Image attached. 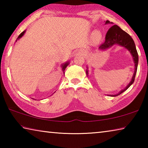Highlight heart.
Masks as SVG:
<instances>
[{"instance_id": "1", "label": "heart", "mask_w": 148, "mask_h": 148, "mask_svg": "<svg viewBox=\"0 0 148 148\" xmlns=\"http://www.w3.org/2000/svg\"><path fill=\"white\" fill-rule=\"evenodd\" d=\"M99 35H100V34H99V32L96 31V32H94V36H95V38H99Z\"/></svg>"}]
</instances>
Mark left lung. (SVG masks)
I'll use <instances>...</instances> for the list:
<instances>
[{
	"label": "left lung",
	"mask_w": 148,
	"mask_h": 148,
	"mask_svg": "<svg viewBox=\"0 0 148 148\" xmlns=\"http://www.w3.org/2000/svg\"><path fill=\"white\" fill-rule=\"evenodd\" d=\"M112 23L108 20H106L105 21V24H109ZM117 44L119 45L120 46H122L125 47L127 49L129 50V51L131 53V56L132 57V59L134 62V72L133 74V76L132 77V79L129 84L127 85V87H125L121 91H120L116 95H108L109 96L111 97H116L118 96L120 94H121L123 92L126 91V90L129 88V87L131 86V85L134 83L135 76H136V71H137V67L138 64V52L136 51V46H135L134 42L131 36L127 33L126 32L120 28L116 25H114L112 27H110L107 33L106 34V37H105V41L104 43L102 44L101 46H100L99 49L100 50H105L110 48L114 45ZM87 69H88L87 67ZM87 75L88 74V71H86Z\"/></svg>",
	"instance_id": "left-lung-1"
}]
</instances>
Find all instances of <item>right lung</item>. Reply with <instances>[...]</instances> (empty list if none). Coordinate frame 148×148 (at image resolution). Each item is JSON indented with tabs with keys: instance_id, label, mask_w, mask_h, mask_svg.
<instances>
[{
	"instance_id": "1",
	"label": "right lung",
	"mask_w": 148,
	"mask_h": 148,
	"mask_svg": "<svg viewBox=\"0 0 148 148\" xmlns=\"http://www.w3.org/2000/svg\"><path fill=\"white\" fill-rule=\"evenodd\" d=\"M25 31H23V32H21V34H20L19 35V36L17 37V40H16V41L17 40H19L20 38H21L22 36H23L24 34H25ZM69 64V62H65V63L62 64L61 65V66H62V71H63V73H64V70H65V69L66 68V66H68Z\"/></svg>"
}]
</instances>
